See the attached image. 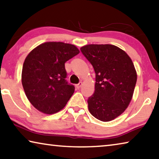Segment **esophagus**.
<instances>
[{
  "label": "esophagus",
  "mask_w": 159,
  "mask_h": 159,
  "mask_svg": "<svg viewBox=\"0 0 159 159\" xmlns=\"http://www.w3.org/2000/svg\"><path fill=\"white\" fill-rule=\"evenodd\" d=\"M81 85H82V83H81V82H80V83H79V84H78L75 85V87H76V89H79L81 87Z\"/></svg>",
  "instance_id": "1"
}]
</instances>
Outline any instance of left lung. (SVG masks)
Masks as SVG:
<instances>
[{
  "label": "left lung",
  "instance_id": "1",
  "mask_svg": "<svg viewBox=\"0 0 159 159\" xmlns=\"http://www.w3.org/2000/svg\"><path fill=\"white\" fill-rule=\"evenodd\" d=\"M80 51L94 69L95 92L88 99L93 117L102 122L115 119L132 100L137 72L130 57L112 44H89Z\"/></svg>",
  "mask_w": 159,
  "mask_h": 159
}]
</instances>
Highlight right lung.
<instances>
[{"label": "right lung", "instance_id": "add662e5", "mask_svg": "<svg viewBox=\"0 0 159 159\" xmlns=\"http://www.w3.org/2000/svg\"><path fill=\"white\" fill-rule=\"evenodd\" d=\"M79 53L73 44L49 42L27 55L22 70V84L30 102L39 111L54 114L62 110L74 93L66 80L65 63Z\"/></svg>", "mask_w": 159, "mask_h": 159}]
</instances>
